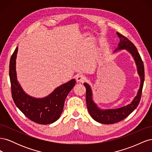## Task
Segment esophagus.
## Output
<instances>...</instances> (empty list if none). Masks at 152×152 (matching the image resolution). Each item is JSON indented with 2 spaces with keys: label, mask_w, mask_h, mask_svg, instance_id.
Returning a JSON list of instances; mask_svg holds the SVG:
<instances>
[{
  "label": "esophagus",
  "mask_w": 152,
  "mask_h": 152,
  "mask_svg": "<svg viewBox=\"0 0 152 152\" xmlns=\"http://www.w3.org/2000/svg\"><path fill=\"white\" fill-rule=\"evenodd\" d=\"M77 79V81L79 82H84L86 80V78L84 75H78L77 77V79Z\"/></svg>",
  "instance_id": "34e87169"
}]
</instances>
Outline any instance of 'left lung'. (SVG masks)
Returning <instances> with one entry per match:
<instances>
[{"instance_id":"left-lung-1","label":"left lung","mask_w":152,"mask_h":152,"mask_svg":"<svg viewBox=\"0 0 152 152\" xmlns=\"http://www.w3.org/2000/svg\"><path fill=\"white\" fill-rule=\"evenodd\" d=\"M117 35L120 39V43L118 44V47L117 50L127 49L131 53L135 59L137 66V72H138L141 79V84L137 96L131 104L118 109L101 110L98 108L92 99V92L89 86L86 83L84 84L86 89L87 107L90 115L94 121L104 124H112L120 122L128 117L134 111L140 103L145 80L143 62L142 61V59L136 46L126 37L124 36L118 32H117Z\"/></svg>"}]
</instances>
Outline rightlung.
<instances>
[{
	"mask_svg": "<svg viewBox=\"0 0 152 152\" xmlns=\"http://www.w3.org/2000/svg\"><path fill=\"white\" fill-rule=\"evenodd\" d=\"M18 47L11 57L10 77L11 94L14 102L21 112L30 120L39 124H49L56 121L63 112L67 95L75 85L72 79L55 89L48 97L35 99L23 91L16 79V58Z\"/></svg>",
	"mask_w": 152,
	"mask_h": 152,
	"instance_id": "right-lung-1",
	"label": "right lung"
}]
</instances>
